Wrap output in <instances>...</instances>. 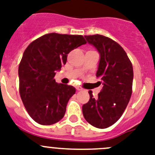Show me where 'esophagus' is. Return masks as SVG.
Wrapping results in <instances>:
<instances>
[{"instance_id": "esophagus-1", "label": "esophagus", "mask_w": 155, "mask_h": 155, "mask_svg": "<svg viewBox=\"0 0 155 155\" xmlns=\"http://www.w3.org/2000/svg\"><path fill=\"white\" fill-rule=\"evenodd\" d=\"M76 88V90H77V91H82V90H83V88H82L81 87H79V86H77Z\"/></svg>"}]
</instances>
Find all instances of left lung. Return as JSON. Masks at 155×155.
<instances>
[{
  "instance_id": "8db88e82",
  "label": "left lung",
  "mask_w": 155,
  "mask_h": 155,
  "mask_svg": "<svg viewBox=\"0 0 155 155\" xmlns=\"http://www.w3.org/2000/svg\"><path fill=\"white\" fill-rule=\"evenodd\" d=\"M85 39L100 54L96 76L103 87L97 99L89 91L90 100L83 105V114L93 126L105 129L120 118L130 101L133 65L123 48L111 39L99 34L85 36Z\"/></svg>"
}]
</instances>
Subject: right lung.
<instances>
[{
	"instance_id": "right-lung-1",
	"label": "right lung",
	"mask_w": 155,
	"mask_h": 155,
	"mask_svg": "<svg viewBox=\"0 0 155 155\" xmlns=\"http://www.w3.org/2000/svg\"><path fill=\"white\" fill-rule=\"evenodd\" d=\"M86 43L81 35L52 33L35 40L25 50L18 66L20 97L39 124H54L64 117L76 89L57 83L54 76L66 63L67 54Z\"/></svg>"
}]
</instances>
